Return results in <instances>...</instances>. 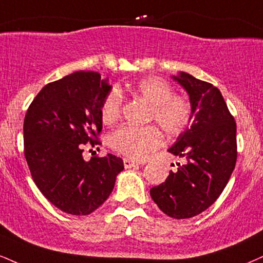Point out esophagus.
I'll return each mask as SVG.
<instances>
[{
    "label": "esophagus",
    "instance_id": "esophagus-1",
    "mask_svg": "<svg viewBox=\"0 0 263 263\" xmlns=\"http://www.w3.org/2000/svg\"><path fill=\"white\" fill-rule=\"evenodd\" d=\"M123 165H125L126 169H127V167H132V166L141 165V163H140V162H135V160L128 159V158H125V159H123Z\"/></svg>",
    "mask_w": 263,
    "mask_h": 263
}]
</instances>
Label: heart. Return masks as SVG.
<instances>
[{
    "instance_id": "obj_1",
    "label": "heart",
    "mask_w": 263,
    "mask_h": 263,
    "mask_svg": "<svg viewBox=\"0 0 263 263\" xmlns=\"http://www.w3.org/2000/svg\"><path fill=\"white\" fill-rule=\"evenodd\" d=\"M131 94L151 104L148 121H156L170 137L185 132L195 119L194 105L186 98L175 96L174 87L160 77H147L131 87ZM123 100L118 89H111L104 97L100 106L101 121L112 125L122 115ZM112 149L131 159L143 160L152 156L163 143L162 135L156 126L125 125L109 137Z\"/></svg>"
}]
</instances>
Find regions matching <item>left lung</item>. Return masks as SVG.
Here are the masks:
<instances>
[{
  "instance_id": "obj_1",
  "label": "left lung",
  "mask_w": 263,
  "mask_h": 263,
  "mask_svg": "<svg viewBox=\"0 0 263 263\" xmlns=\"http://www.w3.org/2000/svg\"><path fill=\"white\" fill-rule=\"evenodd\" d=\"M187 90L195 120L169 152L185 158L165 182L151 189L158 207L169 217L185 219L211 207L236 164V122L217 87L181 72L174 77Z\"/></svg>"
}]
</instances>
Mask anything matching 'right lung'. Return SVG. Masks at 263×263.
<instances>
[{
	"mask_svg": "<svg viewBox=\"0 0 263 263\" xmlns=\"http://www.w3.org/2000/svg\"><path fill=\"white\" fill-rule=\"evenodd\" d=\"M111 87L98 72L77 71L41 89L24 118V157L40 192L66 213L87 216L111 194L121 158L85 162V145L101 144L100 106Z\"/></svg>",
	"mask_w": 263,
	"mask_h": 263,
	"instance_id": "add662e5",
	"label": "right lung"
}]
</instances>
